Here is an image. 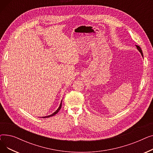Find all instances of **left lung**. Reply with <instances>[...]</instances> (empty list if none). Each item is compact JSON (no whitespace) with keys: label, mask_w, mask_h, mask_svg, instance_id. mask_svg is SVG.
<instances>
[{"label":"left lung","mask_w":153,"mask_h":153,"mask_svg":"<svg viewBox=\"0 0 153 153\" xmlns=\"http://www.w3.org/2000/svg\"><path fill=\"white\" fill-rule=\"evenodd\" d=\"M136 48H137V49L138 50V51L141 53V55L143 56V53H142V50H141V48L139 46H138V45H136Z\"/></svg>","instance_id":"1"}]
</instances>
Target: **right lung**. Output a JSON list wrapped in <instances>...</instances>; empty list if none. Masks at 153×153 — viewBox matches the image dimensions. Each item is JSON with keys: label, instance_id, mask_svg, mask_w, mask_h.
<instances>
[{"label": "right lung", "instance_id": "add662e5", "mask_svg": "<svg viewBox=\"0 0 153 153\" xmlns=\"http://www.w3.org/2000/svg\"><path fill=\"white\" fill-rule=\"evenodd\" d=\"M61 106H62V101H61V103H60V105H59V108L57 109V110H56V111H54V113L53 114H51V115H48V116H46V117H43V118H49V117H52V116H53V115H56V114L58 113V112L59 111V110L61 109Z\"/></svg>", "mask_w": 153, "mask_h": 153}]
</instances>
